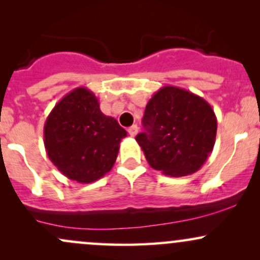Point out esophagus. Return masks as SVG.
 <instances>
[{
    "mask_svg": "<svg viewBox=\"0 0 260 260\" xmlns=\"http://www.w3.org/2000/svg\"><path fill=\"white\" fill-rule=\"evenodd\" d=\"M138 131H139V128H138V126H137V124H133L132 127L128 128V133H129L131 137H136L137 133H138Z\"/></svg>",
    "mask_w": 260,
    "mask_h": 260,
    "instance_id": "obj_1",
    "label": "esophagus"
}]
</instances>
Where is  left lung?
Returning a JSON list of instances; mask_svg holds the SVG:
<instances>
[{"label": "left lung", "mask_w": 260, "mask_h": 260, "mask_svg": "<svg viewBox=\"0 0 260 260\" xmlns=\"http://www.w3.org/2000/svg\"><path fill=\"white\" fill-rule=\"evenodd\" d=\"M136 140L149 165L172 177L192 175L213 151L216 116L203 98L178 86L166 85L145 107Z\"/></svg>", "instance_id": "left-lung-1"}]
</instances>
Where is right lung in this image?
I'll list each match as a JSON object with an SVG mask.
<instances>
[{
  "mask_svg": "<svg viewBox=\"0 0 260 260\" xmlns=\"http://www.w3.org/2000/svg\"><path fill=\"white\" fill-rule=\"evenodd\" d=\"M127 136L113 117L104 115L94 92L80 86L56 104L44 126L49 159L70 180L90 183L105 176Z\"/></svg>",
  "mask_w": 260,
  "mask_h": 260,
  "instance_id": "add662e5",
  "label": "right lung"
}]
</instances>
